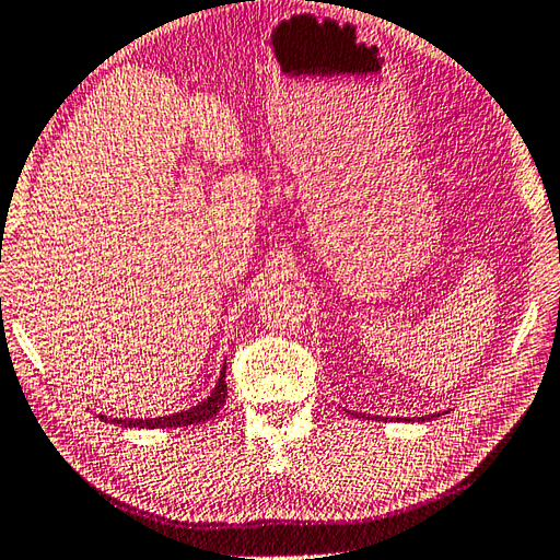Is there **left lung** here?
I'll use <instances>...</instances> for the list:
<instances>
[{
    "label": "left lung",
    "instance_id": "obj_1",
    "mask_svg": "<svg viewBox=\"0 0 560 560\" xmlns=\"http://www.w3.org/2000/svg\"><path fill=\"white\" fill-rule=\"evenodd\" d=\"M346 412H350V410H346ZM350 415H358V412H350ZM439 415H444V412H434V415H429V418H439ZM374 420V418H372ZM376 420H382V418H376ZM388 420V418H386ZM418 420H427V418H418Z\"/></svg>",
    "mask_w": 560,
    "mask_h": 560
}]
</instances>
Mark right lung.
<instances>
[{
  "instance_id": "right-lung-1",
  "label": "right lung",
  "mask_w": 560,
  "mask_h": 560,
  "mask_svg": "<svg viewBox=\"0 0 560 560\" xmlns=\"http://www.w3.org/2000/svg\"><path fill=\"white\" fill-rule=\"evenodd\" d=\"M226 402V362L224 368L219 372V380L212 388V394L202 398L198 406H190L188 410H180L174 415H164V418H145V420H119V418H107V415H100L102 422H112V424H119V427H128V429H174V427H195L200 422L212 420L214 415L224 408Z\"/></svg>"
}]
</instances>
